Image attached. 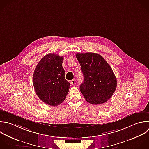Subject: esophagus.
<instances>
[{"label": "esophagus", "instance_id": "esophagus-1", "mask_svg": "<svg viewBox=\"0 0 149 149\" xmlns=\"http://www.w3.org/2000/svg\"><path fill=\"white\" fill-rule=\"evenodd\" d=\"M70 84H71V85H72V86H74L76 85V80H75L74 79H73L72 80H71V81H70Z\"/></svg>", "mask_w": 149, "mask_h": 149}]
</instances>
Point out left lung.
I'll use <instances>...</instances> for the list:
<instances>
[{"label": "left lung", "instance_id": "left-lung-1", "mask_svg": "<svg viewBox=\"0 0 149 149\" xmlns=\"http://www.w3.org/2000/svg\"><path fill=\"white\" fill-rule=\"evenodd\" d=\"M81 68L84 81L80 90L90 104H103L112 96L117 80L109 65L96 53H77L76 55Z\"/></svg>", "mask_w": 149, "mask_h": 149}]
</instances>
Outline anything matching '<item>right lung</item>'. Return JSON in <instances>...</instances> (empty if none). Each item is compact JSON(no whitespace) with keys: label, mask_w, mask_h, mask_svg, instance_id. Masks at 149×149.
I'll use <instances>...</instances> for the list:
<instances>
[{"label":"right lung","mask_w":149,"mask_h":149,"mask_svg":"<svg viewBox=\"0 0 149 149\" xmlns=\"http://www.w3.org/2000/svg\"><path fill=\"white\" fill-rule=\"evenodd\" d=\"M63 61V56L54 53L47 54L41 59L34 72L35 91L41 100L51 106L63 102L69 90L70 84L65 78Z\"/></svg>","instance_id":"right-lung-1"}]
</instances>
